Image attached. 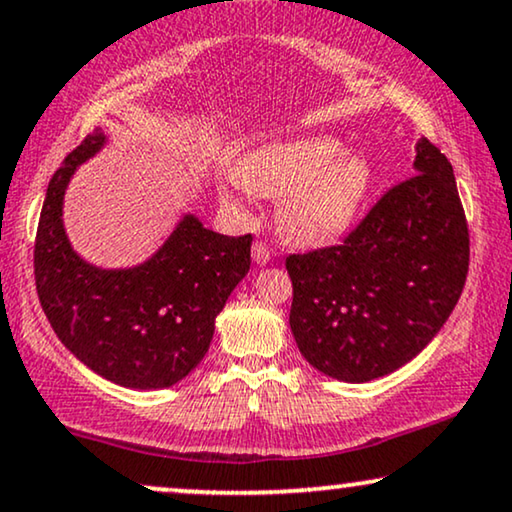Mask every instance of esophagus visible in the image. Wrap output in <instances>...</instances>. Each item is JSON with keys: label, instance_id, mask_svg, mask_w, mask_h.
<instances>
[{"label": "esophagus", "instance_id": "esophagus-1", "mask_svg": "<svg viewBox=\"0 0 512 512\" xmlns=\"http://www.w3.org/2000/svg\"><path fill=\"white\" fill-rule=\"evenodd\" d=\"M251 258H254L256 265L270 263V249L265 247L263 242H254V247H251Z\"/></svg>", "mask_w": 512, "mask_h": 512}]
</instances>
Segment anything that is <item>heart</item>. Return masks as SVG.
I'll list each match as a JSON object with an SVG mask.
<instances>
[{"instance_id":"obj_1","label":"heart","mask_w":512,"mask_h":512,"mask_svg":"<svg viewBox=\"0 0 512 512\" xmlns=\"http://www.w3.org/2000/svg\"><path fill=\"white\" fill-rule=\"evenodd\" d=\"M232 176L244 190L277 199V228L296 247L322 249L343 240L362 216L374 188L364 152L345 150L336 136L305 134L268 141L237 157ZM223 207L242 211L230 185H218Z\"/></svg>"}]
</instances>
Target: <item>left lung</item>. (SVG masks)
Instances as JSON below:
<instances>
[{
  "label": "left lung",
  "mask_w": 512,
  "mask_h": 512,
  "mask_svg": "<svg viewBox=\"0 0 512 512\" xmlns=\"http://www.w3.org/2000/svg\"><path fill=\"white\" fill-rule=\"evenodd\" d=\"M289 327L317 371L369 383L414 360L449 320L468 275L454 169L416 143L414 176L376 202L343 244L289 256Z\"/></svg>",
  "instance_id": "obj_1"
}]
</instances>
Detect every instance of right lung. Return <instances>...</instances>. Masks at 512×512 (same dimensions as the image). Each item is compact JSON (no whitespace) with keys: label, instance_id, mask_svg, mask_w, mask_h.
Wrapping results in <instances>:
<instances>
[{"label":"right lung","instance_id":"1","mask_svg":"<svg viewBox=\"0 0 512 512\" xmlns=\"http://www.w3.org/2000/svg\"><path fill=\"white\" fill-rule=\"evenodd\" d=\"M105 143L103 129L86 136L46 188L35 244L39 303L65 348L98 376L162 390L207 355L218 313L249 272L251 235H218L188 211L143 263L86 261L65 230L63 204L72 176Z\"/></svg>","mask_w":512,"mask_h":512}]
</instances>
